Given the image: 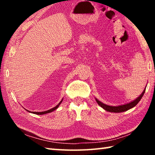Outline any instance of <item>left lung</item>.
Wrapping results in <instances>:
<instances>
[{
  "mask_svg": "<svg viewBox=\"0 0 155 155\" xmlns=\"http://www.w3.org/2000/svg\"><path fill=\"white\" fill-rule=\"evenodd\" d=\"M146 88V87H145V89H144L143 91V92L140 94V96H138L137 98L134 100V101H131V102H130V103H127V104H122V105H118V106L107 105V104L103 103L102 102L98 101V100L96 98H95L96 101L97 102V103H98L99 105L102 107V108L104 109L107 111L112 112V113L124 112V111H128V110H129L130 109H132L133 107H134L137 105V103L140 101V100L141 99V98H142V96H143L144 93H145Z\"/></svg>",
  "mask_w": 155,
  "mask_h": 155,
  "instance_id": "obj_1",
  "label": "left lung"
}]
</instances>
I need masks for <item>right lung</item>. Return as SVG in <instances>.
<instances>
[{"instance_id":"obj_1","label":"right lung","mask_w":155,"mask_h":155,"mask_svg":"<svg viewBox=\"0 0 155 155\" xmlns=\"http://www.w3.org/2000/svg\"><path fill=\"white\" fill-rule=\"evenodd\" d=\"M63 101V98H62V100L61 101L59 102V103L57 104V106H55L54 107H53V108H52V109H49V110H47V111H41V112H35V111H28V110H27V111H28V112H29V113H32V114H36V115H44V114H48V113H51V112H52V111H54V110H56L57 108H58L59 107V106L60 105V104L61 103V102Z\"/></svg>"}]
</instances>
